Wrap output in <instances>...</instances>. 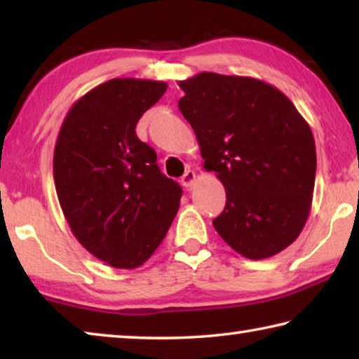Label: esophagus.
I'll use <instances>...</instances> for the list:
<instances>
[{"mask_svg": "<svg viewBox=\"0 0 359 359\" xmlns=\"http://www.w3.org/2000/svg\"><path fill=\"white\" fill-rule=\"evenodd\" d=\"M194 182H196V174L193 171H187L184 174V177H182V185L185 188H191L194 185Z\"/></svg>", "mask_w": 359, "mask_h": 359, "instance_id": "1", "label": "esophagus"}]
</instances>
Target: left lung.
Instances as JSON below:
<instances>
[{
    "label": "left lung",
    "instance_id": "obj_1",
    "mask_svg": "<svg viewBox=\"0 0 359 359\" xmlns=\"http://www.w3.org/2000/svg\"><path fill=\"white\" fill-rule=\"evenodd\" d=\"M179 109L196 135L205 171L226 204L222 239L248 259L274 257L301 234L312 208L317 151L311 126L274 85L199 72L179 81Z\"/></svg>",
    "mask_w": 359,
    "mask_h": 359
}]
</instances>
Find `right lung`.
<instances>
[{
	"label": "right lung",
	"instance_id": "add662e5",
	"mask_svg": "<svg viewBox=\"0 0 359 359\" xmlns=\"http://www.w3.org/2000/svg\"><path fill=\"white\" fill-rule=\"evenodd\" d=\"M168 83L117 77L79 98L53 150V180L71 233L117 269H136L161 244L182 187L160 172L155 150L136 136L142 114Z\"/></svg>",
	"mask_w": 359,
	"mask_h": 359
}]
</instances>
